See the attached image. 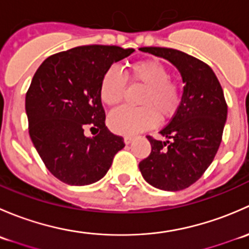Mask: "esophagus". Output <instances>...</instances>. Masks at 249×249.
<instances>
[{"instance_id": "34e87169", "label": "esophagus", "mask_w": 249, "mask_h": 249, "mask_svg": "<svg viewBox=\"0 0 249 249\" xmlns=\"http://www.w3.org/2000/svg\"><path fill=\"white\" fill-rule=\"evenodd\" d=\"M132 141H134V137H132V136H125L124 137L125 144H130V143H131Z\"/></svg>"}]
</instances>
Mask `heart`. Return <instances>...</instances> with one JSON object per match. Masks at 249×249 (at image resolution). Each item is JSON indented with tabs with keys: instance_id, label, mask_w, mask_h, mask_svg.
<instances>
[{
	"instance_id": "heart-1",
	"label": "heart",
	"mask_w": 249,
	"mask_h": 249,
	"mask_svg": "<svg viewBox=\"0 0 249 249\" xmlns=\"http://www.w3.org/2000/svg\"><path fill=\"white\" fill-rule=\"evenodd\" d=\"M126 77L132 84L144 88L141 94V107H122L108 117V126L118 135H131L145 131L160 120L173 117L182 101V88L172 80L169 69L158 60H144L131 65ZM126 77L120 70L112 66L106 70L100 82V99L106 106L114 107L124 99Z\"/></svg>"
}]
</instances>
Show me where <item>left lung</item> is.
Returning <instances> with one entry per match:
<instances>
[{
    "mask_svg": "<svg viewBox=\"0 0 249 249\" xmlns=\"http://www.w3.org/2000/svg\"><path fill=\"white\" fill-rule=\"evenodd\" d=\"M140 50L169 60L185 84L179 108L160 130L167 141L147 136L152 152L140 162V171L158 189H185L201 177L217 154L228 115L224 92L214 72L201 60L172 48Z\"/></svg>",
    "mask_w": 249,
    "mask_h": 249,
    "instance_id": "left-lung-1",
    "label": "left lung"
}]
</instances>
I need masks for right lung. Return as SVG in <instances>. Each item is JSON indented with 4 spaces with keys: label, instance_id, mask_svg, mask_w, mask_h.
Returning a JSON list of instances; mask_svg holds the SVG:
<instances>
[{
    "label": "right lung",
    "instance_id": "right-lung-1",
    "mask_svg": "<svg viewBox=\"0 0 249 249\" xmlns=\"http://www.w3.org/2000/svg\"><path fill=\"white\" fill-rule=\"evenodd\" d=\"M134 52L100 44L76 47L47 57L35 73L25 99L29 134L47 169L61 182H97L125 147L123 137L105 124L100 82L107 69ZM87 127L99 134L87 138Z\"/></svg>",
    "mask_w": 249,
    "mask_h": 249
}]
</instances>
